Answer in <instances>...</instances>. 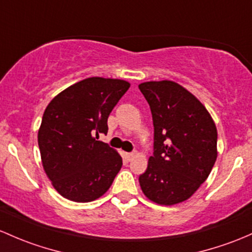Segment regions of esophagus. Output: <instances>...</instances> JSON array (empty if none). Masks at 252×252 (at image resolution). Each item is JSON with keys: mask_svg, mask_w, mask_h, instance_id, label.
<instances>
[{"mask_svg": "<svg viewBox=\"0 0 252 252\" xmlns=\"http://www.w3.org/2000/svg\"><path fill=\"white\" fill-rule=\"evenodd\" d=\"M136 156H138V153H137V151H133V153H128V154H126V158H127V159H128V161H131V159L136 158Z\"/></svg>", "mask_w": 252, "mask_h": 252, "instance_id": "1", "label": "esophagus"}]
</instances>
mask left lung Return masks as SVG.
<instances>
[{
    "instance_id": "1",
    "label": "left lung",
    "mask_w": 252,
    "mask_h": 252,
    "mask_svg": "<svg viewBox=\"0 0 252 252\" xmlns=\"http://www.w3.org/2000/svg\"><path fill=\"white\" fill-rule=\"evenodd\" d=\"M150 105L154 155L139 177L147 198L159 205L189 199L207 180L218 158V129L204 104L172 80L138 85Z\"/></svg>"
}]
</instances>
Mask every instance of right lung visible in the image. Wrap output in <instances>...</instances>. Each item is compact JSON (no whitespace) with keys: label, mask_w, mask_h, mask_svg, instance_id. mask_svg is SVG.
Segmentation results:
<instances>
[{"label":"right lung","mask_w":252,"mask_h":252,"mask_svg":"<svg viewBox=\"0 0 252 252\" xmlns=\"http://www.w3.org/2000/svg\"><path fill=\"white\" fill-rule=\"evenodd\" d=\"M131 84L91 77L73 84L47 105L38 129L43 169L64 198L93 202L109 190L123 158L96 138L107 133V120Z\"/></svg>","instance_id":"right-lung-1"}]
</instances>
